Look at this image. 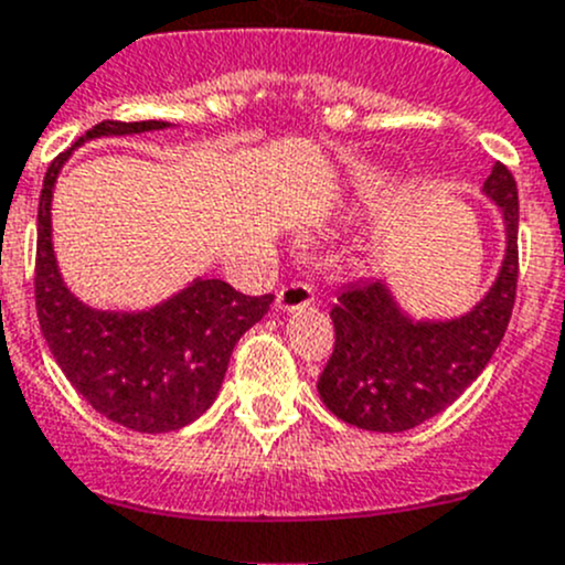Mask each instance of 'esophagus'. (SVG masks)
Masks as SVG:
<instances>
[{
  "instance_id": "esophagus-1",
  "label": "esophagus",
  "mask_w": 565,
  "mask_h": 565,
  "mask_svg": "<svg viewBox=\"0 0 565 565\" xmlns=\"http://www.w3.org/2000/svg\"><path fill=\"white\" fill-rule=\"evenodd\" d=\"M315 303V287L311 284H287V287L278 289L276 295V309L278 311H298V309H309Z\"/></svg>"
}]
</instances>
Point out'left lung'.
Wrapping results in <instances>:
<instances>
[{"mask_svg": "<svg viewBox=\"0 0 565 565\" xmlns=\"http://www.w3.org/2000/svg\"><path fill=\"white\" fill-rule=\"evenodd\" d=\"M483 193L503 213L505 256L492 289L465 317L418 322L380 278L339 292L330 309L333 355L317 383L335 418L366 431H407L451 407L492 361L516 298L520 196L503 163H494Z\"/></svg>", "mask_w": 565, "mask_h": 565, "instance_id": "1", "label": "left lung"}]
</instances>
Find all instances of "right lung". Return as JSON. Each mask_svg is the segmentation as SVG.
Instances as JSON below:
<instances>
[{"label":"right lung","instance_id":"obj_1","mask_svg":"<svg viewBox=\"0 0 565 565\" xmlns=\"http://www.w3.org/2000/svg\"><path fill=\"white\" fill-rule=\"evenodd\" d=\"M161 128L169 122L104 119L73 147ZM73 147L51 161L38 204L35 306L43 339L73 388L108 420L145 435L182 429L215 402L232 350L267 315L273 295L250 298L221 278H196L136 315L89 309L73 298L51 243V193Z\"/></svg>","mask_w":565,"mask_h":565}]
</instances>
